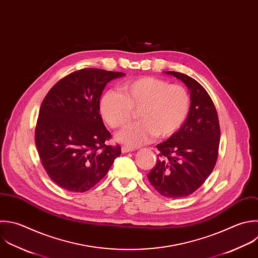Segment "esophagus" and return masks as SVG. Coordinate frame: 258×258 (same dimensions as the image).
Returning <instances> with one entry per match:
<instances>
[{"mask_svg":"<svg viewBox=\"0 0 258 258\" xmlns=\"http://www.w3.org/2000/svg\"><path fill=\"white\" fill-rule=\"evenodd\" d=\"M121 150H122V152H123V153H127V152H131V151H133V148L126 147V146H122Z\"/></svg>","mask_w":258,"mask_h":258,"instance_id":"obj_1","label":"esophagus"}]
</instances>
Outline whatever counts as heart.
<instances>
[{
	"label": "heart",
	"instance_id": "1",
	"mask_svg": "<svg viewBox=\"0 0 258 258\" xmlns=\"http://www.w3.org/2000/svg\"><path fill=\"white\" fill-rule=\"evenodd\" d=\"M190 107L187 90L180 85L143 77L121 85L120 93L106 92L100 101L103 119L112 127L126 125L137 110L139 120L117 134V139L128 146L149 142L155 135L160 138L174 134L185 121Z\"/></svg>",
	"mask_w": 258,
	"mask_h": 258
}]
</instances>
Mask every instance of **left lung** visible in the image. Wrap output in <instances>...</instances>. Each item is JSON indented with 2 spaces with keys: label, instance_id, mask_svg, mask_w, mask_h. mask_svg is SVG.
<instances>
[{
  "label": "left lung",
  "instance_id": "left-lung-1",
  "mask_svg": "<svg viewBox=\"0 0 258 258\" xmlns=\"http://www.w3.org/2000/svg\"><path fill=\"white\" fill-rule=\"evenodd\" d=\"M165 74L184 83L190 94V107L181 127L156 145L158 159L147 177L161 196L177 199L197 190L213 171L221 132L215 105L207 91L186 75Z\"/></svg>",
  "mask_w": 258,
  "mask_h": 258
}]
</instances>
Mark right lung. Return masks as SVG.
<instances>
[{
    "mask_svg": "<svg viewBox=\"0 0 258 258\" xmlns=\"http://www.w3.org/2000/svg\"><path fill=\"white\" fill-rule=\"evenodd\" d=\"M125 74L84 69L61 79L44 98L35 129V144L49 177L60 187L84 192L96 185L120 156L119 145L100 115L106 85Z\"/></svg>",
    "mask_w": 258,
    "mask_h": 258,
    "instance_id": "1",
    "label": "right lung"
}]
</instances>
